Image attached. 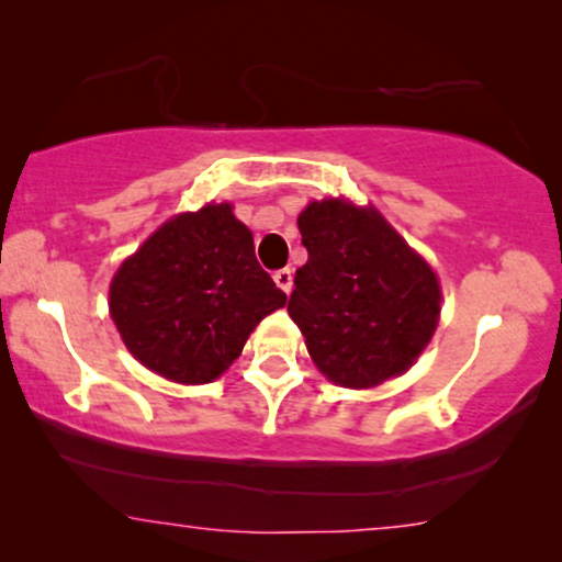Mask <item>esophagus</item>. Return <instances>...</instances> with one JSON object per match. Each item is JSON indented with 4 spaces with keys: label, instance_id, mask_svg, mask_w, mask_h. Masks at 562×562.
Here are the masks:
<instances>
[{
    "label": "esophagus",
    "instance_id": "obj_1",
    "mask_svg": "<svg viewBox=\"0 0 562 562\" xmlns=\"http://www.w3.org/2000/svg\"><path fill=\"white\" fill-rule=\"evenodd\" d=\"M273 281L279 283V289L286 291V294H291V289H294V273H291L289 268H281V271H276Z\"/></svg>",
    "mask_w": 562,
    "mask_h": 562
}]
</instances>
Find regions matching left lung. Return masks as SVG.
<instances>
[{
    "label": "left lung",
    "mask_w": 562,
    "mask_h": 562,
    "mask_svg": "<svg viewBox=\"0 0 562 562\" xmlns=\"http://www.w3.org/2000/svg\"><path fill=\"white\" fill-rule=\"evenodd\" d=\"M310 252L294 276L289 314L322 373L340 386H379L404 373L440 317L432 268L371 206L342 199L299 214Z\"/></svg>",
    "instance_id": "left-lung-1"
}]
</instances>
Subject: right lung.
Returning <instances> with one entry per match:
<instances>
[{"instance_id": "add662e5", "label": "right lung", "mask_w": 562, "mask_h": 562, "mask_svg": "<svg viewBox=\"0 0 562 562\" xmlns=\"http://www.w3.org/2000/svg\"><path fill=\"white\" fill-rule=\"evenodd\" d=\"M286 294L260 268L229 204L179 214L114 273L110 312L127 350L179 383H210Z\"/></svg>"}]
</instances>
